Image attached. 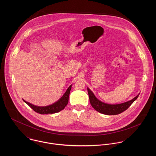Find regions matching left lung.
Segmentation results:
<instances>
[{"label":"left lung","instance_id":"left-lung-1","mask_svg":"<svg viewBox=\"0 0 156 156\" xmlns=\"http://www.w3.org/2000/svg\"><path fill=\"white\" fill-rule=\"evenodd\" d=\"M89 95V101L91 106L97 111L108 115H114L119 114L127 110L134 101L137 98L139 94L133 98L132 100L127 101L124 103L118 105H109L100 101L98 100L93 94V92L88 88Z\"/></svg>","mask_w":156,"mask_h":156}]
</instances>
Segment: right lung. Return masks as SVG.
<instances>
[{"instance_id":"right-lung-1","label":"right lung","mask_w":156,"mask_h":156,"mask_svg":"<svg viewBox=\"0 0 156 156\" xmlns=\"http://www.w3.org/2000/svg\"><path fill=\"white\" fill-rule=\"evenodd\" d=\"M71 89V85L69 87V88L67 89V91L64 94V95L56 103L54 104L45 106V107H40L37 106L35 105H33L23 100V101L28 105L34 111L40 114H50V113H55L63 110L65 107L66 106L68 103V98L69 95L70 93V90Z\"/></svg>"}]
</instances>
